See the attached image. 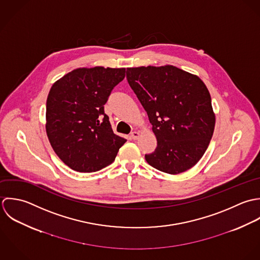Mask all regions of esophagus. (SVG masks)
<instances>
[{"mask_svg":"<svg viewBox=\"0 0 260 260\" xmlns=\"http://www.w3.org/2000/svg\"><path fill=\"white\" fill-rule=\"evenodd\" d=\"M131 137H132V139L133 140H138L139 139V137H140V133L139 132H133L132 134H131Z\"/></svg>","mask_w":260,"mask_h":260,"instance_id":"esophagus-1","label":"esophagus"}]
</instances>
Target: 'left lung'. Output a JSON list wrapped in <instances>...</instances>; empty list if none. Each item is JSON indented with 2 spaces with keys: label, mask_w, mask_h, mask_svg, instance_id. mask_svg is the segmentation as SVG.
I'll return each instance as SVG.
<instances>
[{
  "label": "left lung",
  "mask_w": 260,
  "mask_h": 260,
  "mask_svg": "<svg viewBox=\"0 0 260 260\" xmlns=\"http://www.w3.org/2000/svg\"><path fill=\"white\" fill-rule=\"evenodd\" d=\"M126 79L157 141L155 152L145 156L149 165L171 175L194 167L206 152L215 127L204 82L173 65L127 68Z\"/></svg>",
  "instance_id": "1"
}]
</instances>
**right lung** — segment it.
Listing matches in <instances>:
<instances>
[{"instance_id":"1","label":"right lung","mask_w":260,"mask_h":260,"mask_svg":"<svg viewBox=\"0 0 260 260\" xmlns=\"http://www.w3.org/2000/svg\"><path fill=\"white\" fill-rule=\"evenodd\" d=\"M125 68H77L57 80L46 103V133L59 158L74 171L110 165L125 139L113 134L104 104Z\"/></svg>"}]
</instances>
